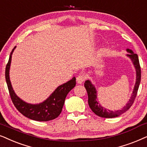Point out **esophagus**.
<instances>
[{"mask_svg":"<svg viewBox=\"0 0 147 147\" xmlns=\"http://www.w3.org/2000/svg\"><path fill=\"white\" fill-rule=\"evenodd\" d=\"M85 76L83 75V74H81V75L77 76V83L81 84L84 81H85Z\"/></svg>","mask_w":147,"mask_h":147,"instance_id":"obj_1","label":"esophagus"}]
</instances>
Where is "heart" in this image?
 <instances>
[{"label": "heart", "mask_w": 147, "mask_h": 147, "mask_svg": "<svg viewBox=\"0 0 147 147\" xmlns=\"http://www.w3.org/2000/svg\"><path fill=\"white\" fill-rule=\"evenodd\" d=\"M105 51H106V50H105V48H104V47H103V48H101L100 49V50H99V56H98L99 59H100V58H102L103 56L105 55Z\"/></svg>", "instance_id": "heart-1"}]
</instances>
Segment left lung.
Segmentation results:
<instances>
[{"label": "left lung", "mask_w": 147, "mask_h": 147, "mask_svg": "<svg viewBox=\"0 0 147 147\" xmlns=\"http://www.w3.org/2000/svg\"><path fill=\"white\" fill-rule=\"evenodd\" d=\"M126 52L128 53L126 54V56L131 60L133 65L134 66L135 70H136V82H135L134 89H133L132 93L130 99H129L126 105H124L122 108L118 109V110L112 111L105 108V107H103L98 101L96 88L91 83V81L87 80L84 84V86H85L88 94V103H89L90 108L95 114L99 117H101V118H113L118 117L130 109V107L132 106L133 103H134L135 98H136L138 87L140 85V79H141V70H140L139 60H138L137 54H134L132 50L127 48Z\"/></svg>", "instance_id": "8db88e82"}]
</instances>
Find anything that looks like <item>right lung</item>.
I'll return each mask as SVG.
<instances>
[{
  "mask_svg": "<svg viewBox=\"0 0 147 147\" xmlns=\"http://www.w3.org/2000/svg\"><path fill=\"white\" fill-rule=\"evenodd\" d=\"M15 48L16 46L11 52L9 62L5 69L6 82L13 104L19 112L31 120L39 121V122H46L56 118L61 113L66 95L70 90L75 87L76 78L73 77L66 83L58 86L50 96L42 103L32 104V103L25 102L17 96L15 93L10 80L9 71L11 58Z\"/></svg>",
  "mask_w": 147,
  "mask_h": 147,
  "instance_id": "right-lung-1",
  "label": "right lung"
}]
</instances>
